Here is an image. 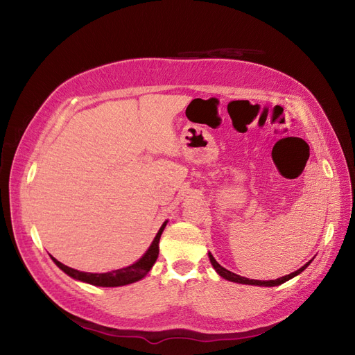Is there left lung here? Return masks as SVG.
Instances as JSON below:
<instances>
[{"instance_id": "left-lung-1", "label": "left lung", "mask_w": 355, "mask_h": 355, "mask_svg": "<svg viewBox=\"0 0 355 355\" xmlns=\"http://www.w3.org/2000/svg\"><path fill=\"white\" fill-rule=\"evenodd\" d=\"M209 259H210V262H211V265H213L214 270H216V272H218L222 278H225V280L232 282V283H240V284L262 286V287H274V286H280V284H283V283L288 282L290 278H293V277L299 275L300 272H302V271L305 270V268H306L311 262H313V259H311V261H309V262H306L302 268H299L297 271H295V272H292V274H288V275H284V277L277 278V280H266V282H262V280H250V278H245V277H241V275L234 274V272H231V271H228V270H225L223 266H220V265L216 262V259H214L213 254H211L210 252H209Z\"/></svg>"}]
</instances>
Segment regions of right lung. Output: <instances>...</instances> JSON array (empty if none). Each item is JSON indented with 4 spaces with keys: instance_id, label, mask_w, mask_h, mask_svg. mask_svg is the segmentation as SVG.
Segmentation results:
<instances>
[{
    "instance_id": "add662e5",
    "label": "right lung",
    "mask_w": 355,
    "mask_h": 355,
    "mask_svg": "<svg viewBox=\"0 0 355 355\" xmlns=\"http://www.w3.org/2000/svg\"><path fill=\"white\" fill-rule=\"evenodd\" d=\"M167 222L168 220H166L163 225H161V228L158 230L155 239L153 240L151 245L148 247V250L144 253L141 259H137L135 263L128 265L125 268H120V270H115L111 272H101V274L83 272V271L73 270V268L63 265L62 262L55 259L53 256H51V259L63 272L69 275L71 278H73V280H78V282L87 283L92 286H99V287H120V286L132 284V283L142 280V278L146 277V274L151 271V268L154 266L157 257H158V252H159V237H161V234H163Z\"/></svg>"
}]
</instances>
